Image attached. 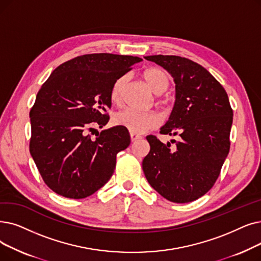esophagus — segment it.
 <instances>
[{
  "instance_id": "1",
  "label": "esophagus",
  "mask_w": 261,
  "mask_h": 261,
  "mask_svg": "<svg viewBox=\"0 0 261 261\" xmlns=\"http://www.w3.org/2000/svg\"><path fill=\"white\" fill-rule=\"evenodd\" d=\"M130 137H131V141H132V142L138 141V140H140V139L142 138L141 135H139V134H134V133H131V134H130Z\"/></svg>"
}]
</instances>
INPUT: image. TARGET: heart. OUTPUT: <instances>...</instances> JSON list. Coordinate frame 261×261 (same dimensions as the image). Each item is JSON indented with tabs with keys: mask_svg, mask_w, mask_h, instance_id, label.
<instances>
[{
	"mask_svg": "<svg viewBox=\"0 0 261 261\" xmlns=\"http://www.w3.org/2000/svg\"><path fill=\"white\" fill-rule=\"evenodd\" d=\"M143 77L147 85L154 94L164 93L171 84L168 73L160 68H148L143 72ZM127 76L121 75L114 82L111 89V99L114 103H119L122 89L126 84ZM160 118L154 112H140L132 109H124L114 116V123L117 126L128 129L131 133L141 134L155 128Z\"/></svg>",
	"mask_w": 261,
	"mask_h": 261,
	"instance_id": "obj_1",
	"label": "heart"
}]
</instances>
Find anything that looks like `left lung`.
<instances>
[{"label": "left lung", "mask_w": 261, "mask_h": 261, "mask_svg": "<svg viewBox=\"0 0 261 261\" xmlns=\"http://www.w3.org/2000/svg\"><path fill=\"white\" fill-rule=\"evenodd\" d=\"M174 77L176 100L160 133L178 141L163 144L148 135L143 160L149 185L169 201H193L213 187L229 152L232 110L227 93L206 68L176 55H149Z\"/></svg>", "instance_id": "obj_1"}]
</instances>
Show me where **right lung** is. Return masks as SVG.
<instances>
[{"mask_svg": "<svg viewBox=\"0 0 261 261\" xmlns=\"http://www.w3.org/2000/svg\"><path fill=\"white\" fill-rule=\"evenodd\" d=\"M138 56L95 53L60 65L37 94L31 112L30 152L56 194L80 199L102 188L114 173L116 155L130 145L128 129L103 128L117 79L142 62Z\"/></svg>", "mask_w": 261, "mask_h": 261, "instance_id": "1", "label": "right lung"}]
</instances>
